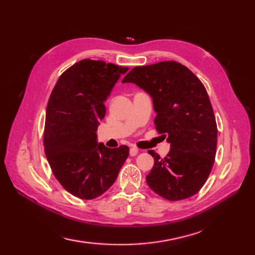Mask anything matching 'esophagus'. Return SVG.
Listing matches in <instances>:
<instances>
[{
	"mask_svg": "<svg viewBox=\"0 0 255 255\" xmlns=\"http://www.w3.org/2000/svg\"><path fill=\"white\" fill-rule=\"evenodd\" d=\"M137 153H138V149H137V148L132 147L131 149H129V156L134 157V156H136V154H137Z\"/></svg>",
	"mask_w": 255,
	"mask_h": 255,
	"instance_id": "1",
	"label": "esophagus"
}]
</instances>
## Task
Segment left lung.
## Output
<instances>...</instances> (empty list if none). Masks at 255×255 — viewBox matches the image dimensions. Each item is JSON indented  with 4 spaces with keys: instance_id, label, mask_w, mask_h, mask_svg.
Listing matches in <instances>:
<instances>
[{
    "instance_id": "1",
    "label": "left lung",
    "mask_w": 255,
    "mask_h": 255,
    "mask_svg": "<svg viewBox=\"0 0 255 255\" xmlns=\"http://www.w3.org/2000/svg\"><path fill=\"white\" fill-rule=\"evenodd\" d=\"M123 83H135L152 98L158 133L167 136L171 149L154 160L146 181L156 194L177 201L196 195L212 170L217 127L212 105L201 81L176 61L135 67Z\"/></svg>"
}]
</instances>
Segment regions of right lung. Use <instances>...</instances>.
I'll return each instance as SVG.
<instances>
[{"mask_svg":"<svg viewBox=\"0 0 255 255\" xmlns=\"http://www.w3.org/2000/svg\"><path fill=\"white\" fill-rule=\"evenodd\" d=\"M128 67L83 59L59 77L48 99L44 151L56 179L71 195L91 200L103 195L128 157V147L97 142L105 101Z\"/></svg>","mask_w":255,"mask_h":255,"instance_id":"obj_1","label":"right lung"}]
</instances>
